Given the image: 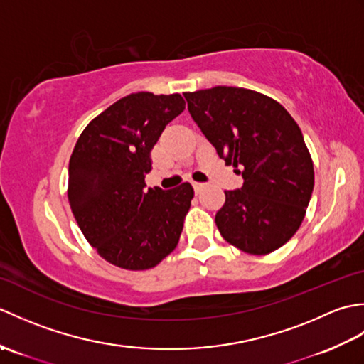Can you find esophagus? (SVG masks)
Listing matches in <instances>:
<instances>
[{"mask_svg": "<svg viewBox=\"0 0 364 364\" xmlns=\"http://www.w3.org/2000/svg\"><path fill=\"white\" fill-rule=\"evenodd\" d=\"M192 186H194L196 194H200V192H202V189L205 188V184L203 183H192Z\"/></svg>", "mask_w": 364, "mask_h": 364, "instance_id": "obj_1", "label": "esophagus"}]
</instances>
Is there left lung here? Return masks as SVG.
I'll return each mask as SVG.
<instances>
[{
    "label": "left lung",
    "instance_id": "8db88e82",
    "mask_svg": "<svg viewBox=\"0 0 364 364\" xmlns=\"http://www.w3.org/2000/svg\"><path fill=\"white\" fill-rule=\"evenodd\" d=\"M191 117L219 158L244 178L225 191L215 225L227 242L252 255L280 249L299 230L314 188L313 161L299 125L258 92L218 86L184 94Z\"/></svg>",
    "mask_w": 364,
    "mask_h": 364
}]
</instances>
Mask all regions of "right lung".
<instances>
[{
  "instance_id": "obj_1",
  "label": "right lung",
  "mask_w": 364,
  "mask_h": 364,
  "mask_svg": "<svg viewBox=\"0 0 364 364\" xmlns=\"http://www.w3.org/2000/svg\"><path fill=\"white\" fill-rule=\"evenodd\" d=\"M186 103L180 94L139 92L115 102L82 131L68 164V200L90 245L111 264L154 267L180 241L194 189H145L151 150Z\"/></svg>"
}]
</instances>
